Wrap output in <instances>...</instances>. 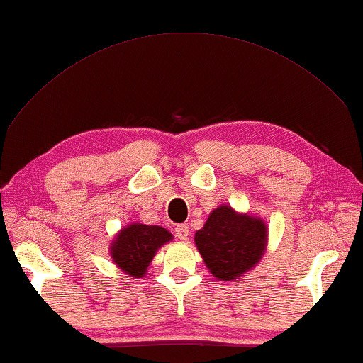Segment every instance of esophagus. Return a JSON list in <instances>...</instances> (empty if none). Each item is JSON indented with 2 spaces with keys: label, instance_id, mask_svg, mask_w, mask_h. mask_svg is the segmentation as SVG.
<instances>
[{
  "label": "esophagus",
  "instance_id": "34e87169",
  "mask_svg": "<svg viewBox=\"0 0 363 363\" xmlns=\"http://www.w3.org/2000/svg\"><path fill=\"white\" fill-rule=\"evenodd\" d=\"M174 235H176L177 238H179V240H187L189 235H190L187 224H179V225H176V229H174Z\"/></svg>",
  "mask_w": 363,
  "mask_h": 363
}]
</instances>
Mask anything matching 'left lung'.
Here are the masks:
<instances>
[{
  "label": "left lung",
  "instance_id": "1",
  "mask_svg": "<svg viewBox=\"0 0 363 363\" xmlns=\"http://www.w3.org/2000/svg\"><path fill=\"white\" fill-rule=\"evenodd\" d=\"M195 245L214 277L230 281L261 261L267 245V227L261 218L220 205L195 232Z\"/></svg>",
  "mask_w": 363,
  "mask_h": 363
}]
</instances>
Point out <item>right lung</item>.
Returning <instances> with one entry per match:
<instances>
[{
	"label": "right lung",
	"instance_id": "right-lung-1",
	"mask_svg": "<svg viewBox=\"0 0 363 363\" xmlns=\"http://www.w3.org/2000/svg\"><path fill=\"white\" fill-rule=\"evenodd\" d=\"M171 240L173 235L163 227L134 223L116 233L110 256L126 275L143 279L158 248Z\"/></svg>",
	"mask_w": 363,
	"mask_h": 363
}]
</instances>
